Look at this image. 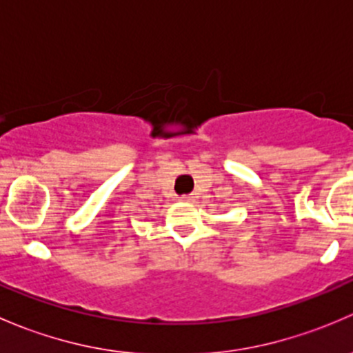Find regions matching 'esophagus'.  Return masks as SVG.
I'll return each mask as SVG.
<instances>
[{
	"label": "esophagus",
	"instance_id": "34e87169",
	"mask_svg": "<svg viewBox=\"0 0 353 353\" xmlns=\"http://www.w3.org/2000/svg\"><path fill=\"white\" fill-rule=\"evenodd\" d=\"M193 199H194V196H191V194H184V196H181V201H186V203L193 201Z\"/></svg>",
	"mask_w": 353,
	"mask_h": 353
}]
</instances>
